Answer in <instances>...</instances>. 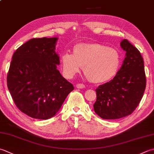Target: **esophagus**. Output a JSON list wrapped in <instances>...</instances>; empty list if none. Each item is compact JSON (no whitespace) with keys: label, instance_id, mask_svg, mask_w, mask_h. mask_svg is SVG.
<instances>
[{"label":"esophagus","instance_id":"34e87169","mask_svg":"<svg viewBox=\"0 0 154 154\" xmlns=\"http://www.w3.org/2000/svg\"><path fill=\"white\" fill-rule=\"evenodd\" d=\"M76 87L77 89H83L85 88V85L83 83H78L76 85Z\"/></svg>","mask_w":154,"mask_h":154}]
</instances>
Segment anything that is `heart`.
I'll list each match as a JSON object with an SVG mask.
<instances>
[{
    "label": "heart",
    "instance_id": "heart-1",
    "mask_svg": "<svg viewBox=\"0 0 154 154\" xmlns=\"http://www.w3.org/2000/svg\"><path fill=\"white\" fill-rule=\"evenodd\" d=\"M121 63L118 50L97 43L77 44L73 47V54L66 53L61 57L65 77L73 78L83 67L84 74L93 83L112 79L118 72Z\"/></svg>",
    "mask_w": 154,
    "mask_h": 154
}]
</instances>
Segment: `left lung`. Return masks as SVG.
Segmentation results:
<instances>
[{
	"instance_id": "8db88e82",
	"label": "left lung",
	"mask_w": 154,
	"mask_h": 154,
	"mask_svg": "<svg viewBox=\"0 0 154 154\" xmlns=\"http://www.w3.org/2000/svg\"><path fill=\"white\" fill-rule=\"evenodd\" d=\"M120 45L126 53L122 67L112 80L95 90L94 111L104 119L130 115L139 105L146 89V73L140 52L127 39L122 40Z\"/></svg>"
}]
</instances>
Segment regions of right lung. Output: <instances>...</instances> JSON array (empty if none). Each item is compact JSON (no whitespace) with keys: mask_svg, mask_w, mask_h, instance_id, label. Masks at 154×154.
<instances>
[{"mask_svg":"<svg viewBox=\"0 0 154 154\" xmlns=\"http://www.w3.org/2000/svg\"><path fill=\"white\" fill-rule=\"evenodd\" d=\"M58 38L30 39L14 53L7 86L17 107L32 118L48 119L58 112L73 85L57 69Z\"/></svg>","mask_w":154,"mask_h":154,"instance_id":"right-lung-1","label":"right lung"}]
</instances>
